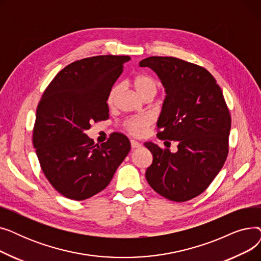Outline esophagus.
Instances as JSON below:
<instances>
[{"label": "esophagus", "mask_w": 261, "mask_h": 261, "mask_svg": "<svg viewBox=\"0 0 261 261\" xmlns=\"http://www.w3.org/2000/svg\"><path fill=\"white\" fill-rule=\"evenodd\" d=\"M130 143H131L132 149H136V148H141V147H142V144L139 143L138 141H135V140H131Z\"/></svg>", "instance_id": "obj_1"}]
</instances>
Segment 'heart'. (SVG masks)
Instances as JSON below:
<instances>
[{
	"instance_id": "heart-1",
	"label": "heart",
	"mask_w": 261,
	"mask_h": 261,
	"mask_svg": "<svg viewBox=\"0 0 261 261\" xmlns=\"http://www.w3.org/2000/svg\"><path fill=\"white\" fill-rule=\"evenodd\" d=\"M133 86L136 93H138L142 98L146 97L148 95L154 96L158 91L155 80L148 75L136 76L133 80ZM118 91H119L118 85H115L114 87H112L111 90H110L108 94V98H107V102L109 106L113 105L116 96L118 94ZM150 123H151V119H150V117L138 116V117H133L126 120L125 123H123V128H125L126 131H128L130 134L139 136L145 132L146 128L150 125Z\"/></svg>"
}]
</instances>
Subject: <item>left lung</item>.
<instances>
[{"label":"left lung","instance_id":"obj_1","mask_svg":"<svg viewBox=\"0 0 261 261\" xmlns=\"http://www.w3.org/2000/svg\"><path fill=\"white\" fill-rule=\"evenodd\" d=\"M140 66L155 72L166 92L158 138L177 142L175 153L144 144L153 155L147 182L170 201H188L210 186L228 153L230 116L222 91L204 67L174 57H148Z\"/></svg>","mask_w":261,"mask_h":261}]
</instances>
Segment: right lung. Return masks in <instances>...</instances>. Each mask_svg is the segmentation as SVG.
<instances>
[{
    "mask_svg": "<svg viewBox=\"0 0 261 261\" xmlns=\"http://www.w3.org/2000/svg\"><path fill=\"white\" fill-rule=\"evenodd\" d=\"M129 56H95L61 70L41 98L33 143L46 179L65 198L81 201L105 189L129 153L126 135L94 145L91 122L109 118L108 94Z\"/></svg>",
    "mask_w": 261,
    "mask_h": 261,
    "instance_id": "add662e5",
    "label": "right lung"
}]
</instances>
